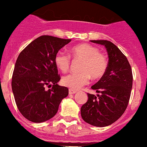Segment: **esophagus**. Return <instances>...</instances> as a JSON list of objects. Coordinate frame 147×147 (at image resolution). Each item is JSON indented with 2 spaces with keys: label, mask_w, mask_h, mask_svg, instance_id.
<instances>
[{
  "label": "esophagus",
  "mask_w": 147,
  "mask_h": 147,
  "mask_svg": "<svg viewBox=\"0 0 147 147\" xmlns=\"http://www.w3.org/2000/svg\"><path fill=\"white\" fill-rule=\"evenodd\" d=\"M76 92H77L76 91H74V90H72V89H69V94H76Z\"/></svg>",
  "instance_id": "1"
}]
</instances>
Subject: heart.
<instances>
[{
	"label": "heart",
	"mask_w": 147,
	"mask_h": 147,
	"mask_svg": "<svg viewBox=\"0 0 147 147\" xmlns=\"http://www.w3.org/2000/svg\"><path fill=\"white\" fill-rule=\"evenodd\" d=\"M70 53L75 60L81 61L78 69L80 72L65 76L61 79L62 84L70 89H80L88 84L90 77L99 79L107 71L108 62L96 47L88 43H80L71 48ZM54 63L59 70L66 73L70 67V56L58 51L54 56Z\"/></svg>",
	"instance_id": "1"
}]
</instances>
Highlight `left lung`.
Segmentation results:
<instances>
[{"label":"left lung","mask_w":147,"mask_h":147,"mask_svg":"<svg viewBox=\"0 0 147 147\" xmlns=\"http://www.w3.org/2000/svg\"><path fill=\"white\" fill-rule=\"evenodd\" d=\"M91 42L103 45L108 53V67L105 74L91 88L97 94H88V101L81 108V117L86 122L98 127L114 123L124 113L131 96L133 76L126 56L109 40Z\"/></svg>","instance_id":"obj_1"}]
</instances>
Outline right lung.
<instances>
[{
    "label": "right lung",
    "mask_w": 147,
    "mask_h": 147,
    "mask_svg": "<svg viewBox=\"0 0 147 147\" xmlns=\"http://www.w3.org/2000/svg\"><path fill=\"white\" fill-rule=\"evenodd\" d=\"M71 40L41 36L29 43L17 59L12 91L19 111L32 122L41 123L54 117L62 99L69 94L67 87L57 84L61 77L54 56ZM46 86L51 88L45 90Z\"/></svg>",
    "instance_id": "add662e5"
}]
</instances>
